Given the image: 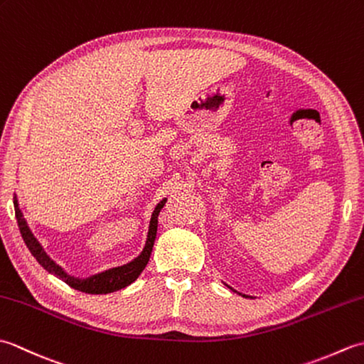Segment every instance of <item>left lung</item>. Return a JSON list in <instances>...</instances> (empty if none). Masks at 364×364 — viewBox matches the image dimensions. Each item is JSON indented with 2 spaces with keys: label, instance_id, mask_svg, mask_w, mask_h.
I'll return each mask as SVG.
<instances>
[{
  "label": "left lung",
  "instance_id": "left-lung-1",
  "mask_svg": "<svg viewBox=\"0 0 364 364\" xmlns=\"http://www.w3.org/2000/svg\"><path fill=\"white\" fill-rule=\"evenodd\" d=\"M228 288H230V286H228ZM230 289H231V291H235L233 288H230ZM235 292H237V291H235ZM237 294H239V296H242V297H250V296H245V294H242V292H237Z\"/></svg>",
  "mask_w": 364,
  "mask_h": 364
}]
</instances>
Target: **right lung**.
<instances>
[{"instance_id":"right-lung-1","label":"right lung","mask_w":364,"mask_h":364,"mask_svg":"<svg viewBox=\"0 0 364 364\" xmlns=\"http://www.w3.org/2000/svg\"><path fill=\"white\" fill-rule=\"evenodd\" d=\"M166 202H167V198H162L161 202L154 206V211L151 213V219H150V225H149V233H146L145 245H144L142 252L139 253L133 261H129L123 266L111 267L107 270H103V272H98L95 275H90L86 278H80V277L67 274L56 261H53L48 257V253L43 250L42 244L37 241V237L33 235V231H31V228L28 227L25 218H23V213L18 206L17 196L14 197V208H15V218H17V223H18L23 241H25L29 252L33 253V257L38 261V264H41L45 270H48V272L53 274L54 277H58L59 280H63L68 286H72V288L76 291H81L86 294H109V292H115L119 289L127 288V286L136 282L137 277L142 274V270L145 269L146 262H149V259H150L154 239H156L158 215L162 210V206L166 205Z\"/></svg>"}]
</instances>
